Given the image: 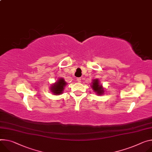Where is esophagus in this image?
<instances>
[{
  "label": "esophagus",
  "mask_w": 152,
  "mask_h": 152,
  "mask_svg": "<svg viewBox=\"0 0 152 152\" xmlns=\"http://www.w3.org/2000/svg\"><path fill=\"white\" fill-rule=\"evenodd\" d=\"M77 80L78 82H81V78H80V77L77 78Z\"/></svg>",
  "instance_id": "obj_1"
}]
</instances>
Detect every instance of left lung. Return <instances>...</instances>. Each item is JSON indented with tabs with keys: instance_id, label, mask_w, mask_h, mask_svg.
<instances>
[{
	"instance_id": "left-lung-1",
	"label": "left lung",
	"mask_w": 152,
	"mask_h": 152,
	"mask_svg": "<svg viewBox=\"0 0 152 152\" xmlns=\"http://www.w3.org/2000/svg\"><path fill=\"white\" fill-rule=\"evenodd\" d=\"M91 87L94 92L96 93V94H98L99 96H102L105 93L104 88H103L102 85L101 84L98 79L93 80L92 82L91 83Z\"/></svg>"
}]
</instances>
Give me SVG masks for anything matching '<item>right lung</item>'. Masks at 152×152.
Returning a JSON list of instances; mask_svg holds the SVG:
<instances>
[{"label": "right lung", "instance_id": "right-lung-1", "mask_svg": "<svg viewBox=\"0 0 152 152\" xmlns=\"http://www.w3.org/2000/svg\"><path fill=\"white\" fill-rule=\"evenodd\" d=\"M67 83L63 77L58 78V80L50 86V91L54 95H60L63 93Z\"/></svg>", "mask_w": 152, "mask_h": 152}]
</instances>
